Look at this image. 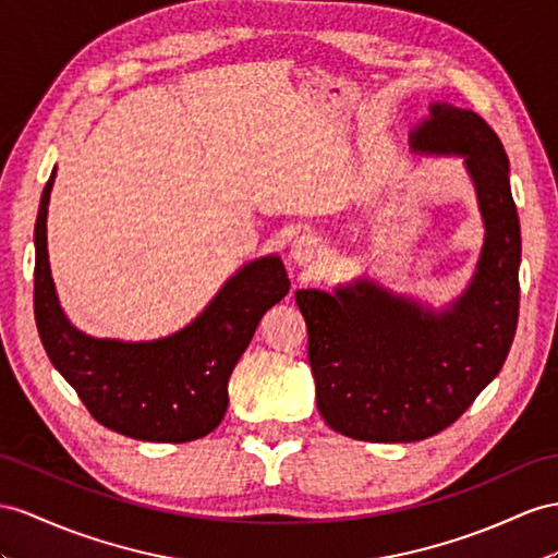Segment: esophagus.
Masks as SVG:
<instances>
[{
  "label": "esophagus",
  "instance_id": "1",
  "mask_svg": "<svg viewBox=\"0 0 558 558\" xmlns=\"http://www.w3.org/2000/svg\"><path fill=\"white\" fill-rule=\"evenodd\" d=\"M320 250H323V245L316 235L302 233V235H296L292 242V259L296 264H308L313 259H318Z\"/></svg>",
  "mask_w": 558,
  "mask_h": 558
}]
</instances>
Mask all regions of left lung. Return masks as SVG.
Returning a JSON list of instances; mask_svg holds the SVG:
<instances>
[{
    "mask_svg": "<svg viewBox=\"0 0 558 558\" xmlns=\"http://www.w3.org/2000/svg\"><path fill=\"white\" fill-rule=\"evenodd\" d=\"M410 148L464 157L485 242L469 288L440 311L367 278L294 294L320 415L355 440L412 442L448 428L502 369L519 323L521 228L502 141L474 110L432 104Z\"/></svg>",
    "mask_w": 558,
    "mask_h": 558,
    "instance_id": "obj_1",
    "label": "left lung"
}]
</instances>
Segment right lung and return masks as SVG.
<instances>
[{"label":"right lung","instance_id":"1","mask_svg":"<svg viewBox=\"0 0 558 558\" xmlns=\"http://www.w3.org/2000/svg\"><path fill=\"white\" fill-rule=\"evenodd\" d=\"M56 169L35 223V320L49 361L92 417L136 440L189 442L226 415L228 379L264 313L290 292L280 256L242 266L183 330L153 341L96 339L65 318L47 252V209Z\"/></svg>","mask_w":558,"mask_h":558}]
</instances>
